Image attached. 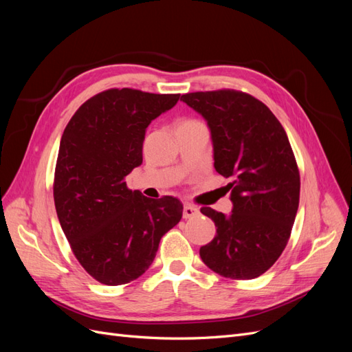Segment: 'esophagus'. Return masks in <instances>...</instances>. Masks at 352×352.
Returning <instances> with one entry per match:
<instances>
[{
    "instance_id": "obj_1",
    "label": "esophagus",
    "mask_w": 352,
    "mask_h": 352,
    "mask_svg": "<svg viewBox=\"0 0 352 352\" xmlns=\"http://www.w3.org/2000/svg\"><path fill=\"white\" fill-rule=\"evenodd\" d=\"M197 214H198V208L186 202V204L184 206V219H192Z\"/></svg>"
}]
</instances>
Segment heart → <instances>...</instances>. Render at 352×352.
<instances>
[{
	"instance_id": "b5f03b06",
	"label": "heart",
	"mask_w": 352,
	"mask_h": 352,
	"mask_svg": "<svg viewBox=\"0 0 352 352\" xmlns=\"http://www.w3.org/2000/svg\"><path fill=\"white\" fill-rule=\"evenodd\" d=\"M189 124H202V123L198 120H194V119H189V120H185L180 126H189Z\"/></svg>"
}]
</instances>
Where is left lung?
Masks as SVG:
<instances>
[{
	"label": "left lung",
	"mask_w": 352,
	"mask_h": 352,
	"mask_svg": "<svg viewBox=\"0 0 352 352\" xmlns=\"http://www.w3.org/2000/svg\"><path fill=\"white\" fill-rule=\"evenodd\" d=\"M180 100L207 120L214 168L230 179L232 214L201 208L217 226L201 258L223 278H258L283 252L300 204V170L287 135L267 105L247 92H190Z\"/></svg>",
	"instance_id": "left-lung-1"
}]
</instances>
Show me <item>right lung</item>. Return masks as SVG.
I'll use <instances>...</instances> for the list:
<instances>
[{"mask_svg":"<svg viewBox=\"0 0 352 352\" xmlns=\"http://www.w3.org/2000/svg\"><path fill=\"white\" fill-rule=\"evenodd\" d=\"M179 97L111 88L85 101L63 132L52 186L57 216L74 257L100 283L142 276L160 239L182 219L177 198L151 199L126 185L142 163L148 124Z\"/></svg>","mask_w":352,"mask_h":352,"instance_id":"right-lung-1","label":"right lung"}]
</instances>
